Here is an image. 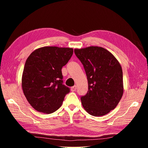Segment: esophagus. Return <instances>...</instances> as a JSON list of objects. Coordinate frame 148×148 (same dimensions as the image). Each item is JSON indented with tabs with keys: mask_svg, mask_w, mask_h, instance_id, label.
<instances>
[{
	"mask_svg": "<svg viewBox=\"0 0 148 148\" xmlns=\"http://www.w3.org/2000/svg\"><path fill=\"white\" fill-rule=\"evenodd\" d=\"M76 90H77V86H76V85H75V86H73L71 88V91H75Z\"/></svg>",
	"mask_w": 148,
	"mask_h": 148,
	"instance_id": "1",
	"label": "esophagus"
}]
</instances>
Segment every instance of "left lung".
<instances>
[{
  "label": "left lung",
  "instance_id": "8db88e82",
  "mask_svg": "<svg viewBox=\"0 0 148 148\" xmlns=\"http://www.w3.org/2000/svg\"><path fill=\"white\" fill-rule=\"evenodd\" d=\"M74 52L83 65L88 82V91L81 97L83 108L96 117L107 114L123 96V72L119 62L101 47L75 49Z\"/></svg>",
  "mask_w": 148,
  "mask_h": 148
}]
</instances>
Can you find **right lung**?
Segmentation results:
<instances>
[{"label": "right lung", "instance_id": "obj_1", "mask_svg": "<svg viewBox=\"0 0 148 148\" xmlns=\"http://www.w3.org/2000/svg\"><path fill=\"white\" fill-rule=\"evenodd\" d=\"M73 53V48L46 46L36 49L26 59L21 86L36 110L49 114L62 106L70 89L63 84L61 70Z\"/></svg>", "mask_w": 148, "mask_h": 148}]
</instances>
